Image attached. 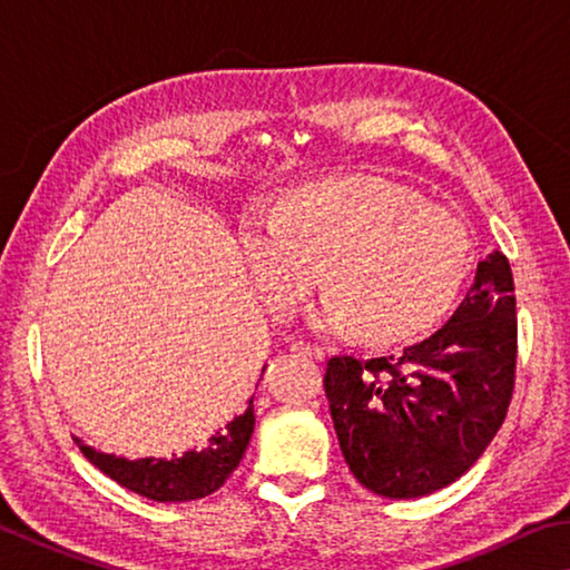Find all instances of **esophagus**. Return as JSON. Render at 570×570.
<instances>
[{"mask_svg":"<svg viewBox=\"0 0 570 570\" xmlns=\"http://www.w3.org/2000/svg\"><path fill=\"white\" fill-rule=\"evenodd\" d=\"M292 352L298 356H308V360H324V350L320 344H312V342H294L292 344Z\"/></svg>","mask_w":570,"mask_h":570,"instance_id":"esophagus-1","label":"esophagus"}]
</instances>
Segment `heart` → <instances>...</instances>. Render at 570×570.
Segmentation results:
<instances>
[{"instance_id":"heart-1","label":"heart","mask_w":570,"mask_h":570,"mask_svg":"<svg viewBox=\"0 0 570 570\" xmlns=\"http://www.w3.org/2000/svg\"><path fill=\"white\" fill-rule=\"evenodd\" d=\"M240 256L276 320L316 286V324H354L372 342H397L438 324L455 306L475 262L468 226L417 193L374 176L306 183L244 220Z\"/></svg>"}]
</instances>
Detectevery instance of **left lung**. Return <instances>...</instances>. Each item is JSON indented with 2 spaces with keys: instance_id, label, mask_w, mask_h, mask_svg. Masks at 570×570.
I'll return each mask as SVG.
<instances>
[{
  "instance_id": "1",
  "label": "left lung",
  "mask_w": 570,
  "mask_h": 570,
  "mask_svg": "<svg viewBox=\"0 0 570 570\" xmlns=\"http://www.w3.org/2000/svg\"><path fill=\"white\" fill-rule=\"evenodd\" d=\"M505 254L478 266L455 316L402 354H334L324 390L352 475L384 498L458 480L495 438L515 387L518 320Z\"/></svg>"
}]
</instances>
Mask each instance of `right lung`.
I'll return each instance as SVG.
<instances>
[{"label":"right lung","mask_w":570,"mask_h":570,"mask_svg":"<svg viewBox=\"0 0 570 570\" xmlns=\"http://www.w3.org/2000/svg\"><path fill=\"white\" fill-rule=\"evenodd\" d=\"M266 372V366H264ZM264 377V374H262ZM254 400L248 402L244 414L230 420L224 430L210 435L200 450H188L180 458L170 460H125L82 445L75 438L77 448L95 468L105 472L118 485L128 488L156 503H188V500L206 498L224 485L230 472L238 468L240 458L248 448L250 432H254Z\"/></svg>","instance_id":"obj_1"}]
</instances>
